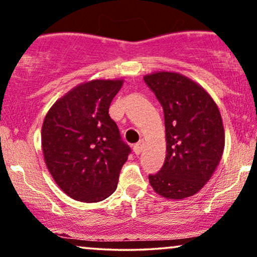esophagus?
I'll return each mask as SVG.
<instances>
[{
    "mask_svg": "<svg viewBox=\"0 0 257 257\" xmlns=\"http://www.w3.org/2000/svg\"><path fill=\"white\" fill-rule=\"evenodd\" d=\"M133 150H134L135 155H140L144 150V141H140V143L135 144L134 147H133Z\"/></svg>",
    "mask_w": 257,
    "mask_h": 257,
    "instance_id": "esophagus-1",
    "label": "esophagus"
}]
</instances>
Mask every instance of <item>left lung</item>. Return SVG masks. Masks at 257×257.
Returning <instances> with one entry per match:
<instances>
[{"label": "left lung", "instance_id": "8db88e82", "mask_svg": "<svg viewBox=\"0 0 257 257\" xmlns=\"http://www.w3.org/2000/svg\"><path fill=\"white\" fill-rule=\"evenodd\" d=\"M144 81L164 112L167 156L158 173L149 175L156 193L168 199L196 194L216 169L225 132L216 104L192 79L176 72H155Z\"/></svg>", "mask_w": 257, "mask_h": 257}]
</instances>
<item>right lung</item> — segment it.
I'll use <instances>...</instances> for the list:
<instances>
[{"label":"right lung","mask_w":257,"mask_h":257,"mask_svg":"<svg viewBox=\"0 0 257 257\" xmlns=\"http://www.w3.org/2000/svg\"><path fill=\"white\" fill-rule=\"evenodd\" d=\"M123 79H94L75 87L52 106L43 120L44 162L71 198L101 202L116 191L131 153L108 114Z\"/></svg>","instance_id":"1"}]
</instances>
